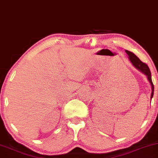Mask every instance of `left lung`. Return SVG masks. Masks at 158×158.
I'll return each instance as SVG.
<instances>
[{"label": "left lung", "instance_id": "8db88e82", "mask_svg": "<svg viewBox=\"0 0 158 158\" xmlns=\"http://www.w3.org/2000/svg\"><path fill=\"white\" fill-rule=\"evenodd\" d=\"M125 52L127 53V55H128V58L130 61L131 62V63L132 64V65L134 66L135 68H136L137 70L141 72L142 73H143L144 75L146 76L147 77L148 81L151 85V87H152V94H151V99L153 97L154 95V85L152 83V76H151V72H150V70L148 65L143 62H142L140 60V59L136 56L134 53L131 52L130 51L125 50Z\"/></svg>", "mask_w": 158, "mask_h": 158}]
</instances>
